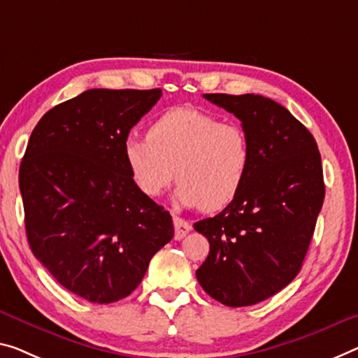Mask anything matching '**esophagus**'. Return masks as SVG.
I'll use <instances>...</instances> for the list:
<instances>
[{"instance_id":"obj_1","label":"esophagus","mask_w":358,"mask_h":358,"mask_svg":"<svg viewBox=\"0 0 358 358\" xmlns=\"http://www.w3.org/2000/svg\"><path fill=\"white\" fill-rule=\"evenodd\" d=\"M174 238L176 240H182L184 236L190 232L192 230V225L185 221V219H182V217H178V216H174Z\"/></svg>"}]
</instances>
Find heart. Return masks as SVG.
Listing matches in <instances>:
<instances>
[{
	"mask_svg": "<svg viewBox=\"0 0 358 358\" xmlns=\"http://www.w3.org/2000/svg\"><path fill=\"white\" fill-rule=\"evenodd\" d=\"M123 162L141 194L160 196L178 179L176 201L219 211L243 189L251 164V145L240 124L192 107L160 115L147 139L128 137Z\"/></svg>",
	"mask_w": 358,
	"mask_h": 358,
	"instance_id": "1",
	"label": "heart"
}]
</instances>
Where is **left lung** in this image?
Segmentation results:
<instances>
[{"label":"left lung","instance_id":"1","mask_svg":"<svg viewBox=\"0 0 358 358\" xmlns=\"http://www.w3.org/2000/svg\"><path fill=\"white\" fill-rule=\"evenodd\" d=\"M203 97L240 120L251 164L235 200L194 224L210 241L196 280L224 306H252L283 289L301 271L325 198L322 157L306 126L272 99Z\"/></svg>","mask_w":358,"mask_h":358}]
</instances>
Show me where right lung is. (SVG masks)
I'll return each instance as SVG.
<instances>
[{
  "label": "right lung",
  "instance_id": "obj_1",
  "mask_svg": "<svg viewBox=\"0 0 358 358\" xmlns=\"http://www.w3.org/2000/svg\"><path fill=\"white\" fill-rule=\"evenodd\" d=\"M162 90H90L33 129L19 169L30 250L80 298L110 304L133 293L174 235L163 206L137 190L123 142Z\"/></svg>",
  "mask_w": 358,
  "mask_h": 358
}]
</instances>
